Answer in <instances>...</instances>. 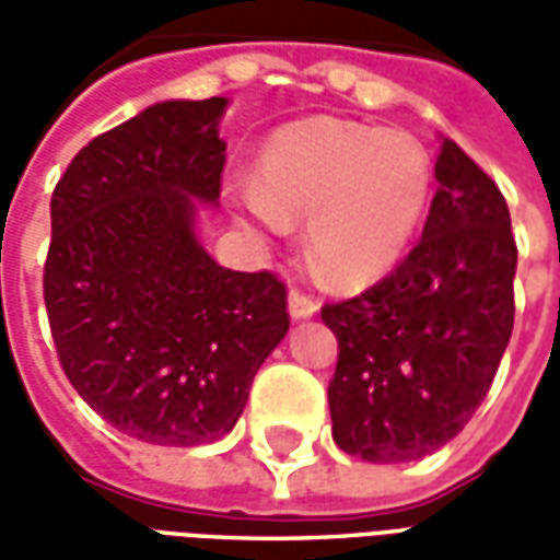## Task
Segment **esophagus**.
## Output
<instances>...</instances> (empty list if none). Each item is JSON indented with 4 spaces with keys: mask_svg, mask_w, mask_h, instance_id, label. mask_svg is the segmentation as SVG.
Returning <instances> with one entry per match:
<instances>
[{
    "mask_svg": "<svg viewBox=\"0 0 560 560\" xmlns=\"http://www.w3.org/2000/svg\"><path fill=\"white\" fill-rule=\"evenodd\" d=\"M288 312H291L293 320H303V317H312L317 312V300L308 296L303 291L288 293Z\"/></svg>",
    "mask_w": 560,
    "mask_h": 560,
    "instance_id": "esophagus-1",
    "label": "esophagus"
}]
</instances>
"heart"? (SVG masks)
Segmentation results:
<instances>
[{
  "instance_id": "heart-1",
  "label": "heart",
  "mask_w": 560,
  "mask_h": 560,
  "mask_svg": "<svg viewBox=\"0 0 560 560\" xmlns=\"http://www.w3.org/2000/svg\"><path fill=\"white\" fill-rule=\"evenodd\" d=\"M434 164L408 131L305 119L260 152L245 207L269 228L308 219L305 245L332 284L384 276L411 248L429 212Z\"/></svg>"
}]
</instances>
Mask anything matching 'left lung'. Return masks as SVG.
Instances as JSON below:
<instances>
[{
    "label": "left lung",
    "instance_id": "obj_1",
    "mask_svg": "<svg viewBox=\"0 0 560 560\" xmlns=\"http://www.w3.org/2000/svg\"><path fill=\"white\" fill-rule=\"evenodd\" d=\"M434 179L408 257L360 296L320 308L339 339L327 389L332 441L377 465L453 441L486 399L513 332L518 252L504 195L450 138Z\"/></svg>",
    "mask_w": 560,
    "mask_h": 560
}]
</instances>
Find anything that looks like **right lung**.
Wrapping results in <instances>:
<instances>
[{
  "mask_svg": "<svg viewBox=\"0 0 560 560\" xmlns=\"http://www.w3.org/2000/svg\"><path fill=\"white\" fill-rule=\"evenodd\" d=\"M228 98L161 102L80 149L50 200L44 303L62 372L114 429L159 446L231 432L291 327L272 272L197 243L215 207Z\"/></svg>",
  "mask_w": 560,
  "mask_h": 560,
  "instance_id": "add662e5",
  "label": "right lung"
}]
</instances>
